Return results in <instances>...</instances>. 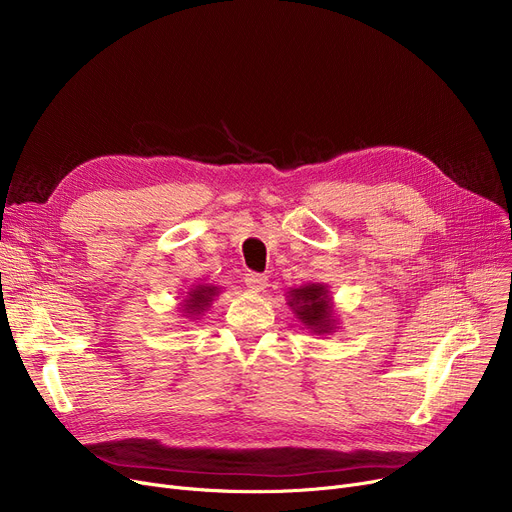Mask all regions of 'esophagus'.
Here are the masks:
<instances>
[{
  "label": "esophagus",
  "mask_w": 512,
  "mask_h": 512,
  "mask_svg": "<svg viewBox=\"0 0 512 512\" xmlns=\"http://www.w3.org/2000/svg\"><path fill=\"white\" fill-rule=\"evenodd\" d=\"M245 284L251 292H261L267 286V276L257 274V272H249V274H245Z\"/></svg>",
  "instance_id": "34e87169"
}]
</instances>
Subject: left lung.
I'll use <instances>...</instances> for the list:
<instances>
[{"mask_svg":"<svg viewBox=\"0 0 512 512\" xmlns=\"http://www.w3.org/2000/svg\"><path fill=\"white\" fill-rule=\"evenodd\" d=\"M286 305L294 317L315 336H328L336 332L338 317L334 313V301L330 288L321 282H309L299 288H290Z\"/></svg>","mask_w":512,"mask_h":512,"instance_id":"8db88e82","label":"left lung"}]
</instances>
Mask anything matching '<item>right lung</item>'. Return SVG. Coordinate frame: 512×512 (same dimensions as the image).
I'll use <instances>...</instances> for the list:
<instances>
[{"mask_svg":"<svg viewBox=\"0 0 512 512\" xmlns=\"http://www.w3.org/2000/svg\"><path fill=\"white\" fill-rule=\"evenodd\" d=\"M220 292V286L215 284H193L178 307L180 315L184 319H199L203 313L209 311L215 297H220Z\"/></svg>","mask_w":512,"mask_h":512,"instance_id":"obj_1","label":"right lung"}]
</instances>
